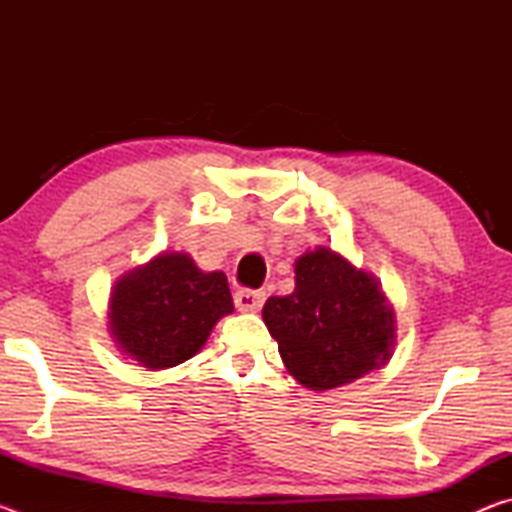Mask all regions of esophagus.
<instances>
[{
	"label": "esophagus",
	"instance_id": "obj_1",
	"mask_svg": "<svg viewBox=\"0 0 512 512\" xmlns=\"http://www.w3.org/2000/svg\"><path fill=\"white\" fill-rule=\"evenodd\" d=\"M266 300L264 291H255V289H239L235 293V305L239 311H259Z\"/></svg>",
	"mask_w": 512,
	"mask_h": 512
}]
</instances>
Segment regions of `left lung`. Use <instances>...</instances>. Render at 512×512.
<instances>
[{
  "mask_svg": "<svg viewBox=\"0 0 512 512\" xmlns=\"http://www.w3.org/2000/svg\"><path fill=\"white\" fill-rule=\"evenodd\" d=\"M284 366L311 391L350 384L393 357L395 311L375 275L329 248L296 259V289L264 305Z\"/></svg>",
  "mask_w": 512,
  "mask_h": 512,
  "instance_id": "obj_1",
  "label": "left lung"
}]
</instances>
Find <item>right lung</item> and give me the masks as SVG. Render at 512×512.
<instances>
[{
	"instance_id": "1",
	"label": "right lung",
	"mask_w": 512,
	"mask_h": 512,
	"mask_svg": "<svg viewBox=\"0 0 512 512\" xmlns=\"http://www.w3.org/2000/svg\"><path fill=\"white\" fill-rule=\"evenodd\" d=\"M108 309L117 348L162 370L192 359L235 305L221 271H201L187 253H160L119 277Z\"/></svg>"
}]
</instances>
